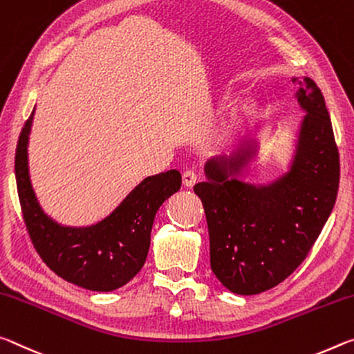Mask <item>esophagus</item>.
<instances>
[{"label":"esophagus","instance_id":"1","mask_svg":"<svg viewBox=\"0 0 354 354\" xmlns=\"http://www.w3.org/2000/svg\"><path fill=\"white\" fill-rule=\"evenodd\" d=\"M196 180H198V174H196L194 171H185L183 176H182V182L185 187H193V185L196 183Z\"/></svg>","mask_w":354,"mask_h":354}]
</instances>
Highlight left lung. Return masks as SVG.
Segmentation results:
<instances>
[{"mask_svg":"<svg viewBox=\"0 0 354 354\" xmlns=\"http://www.w3.org/2000/svg\"><path fill=\"white\" fill-rule=\"evenodd\" d=\"M297 98L301 124L290 171L270 187L236 180L252 146L205 165L207 182L194 187L210 235V266L225 288L256 295L287 279L317 241L337 198L340 161L322 91L304 78Z\"/></svg>","mask_w":354,"mask_h":354,"instance_id":"1","label":"left lung"}]
</instances>
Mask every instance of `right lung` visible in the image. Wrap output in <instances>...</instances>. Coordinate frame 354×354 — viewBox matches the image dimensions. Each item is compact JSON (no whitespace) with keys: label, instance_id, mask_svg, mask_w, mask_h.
Listing matches in <instances>:
<instances>
[{"label":"right lung","instance_id":"obj_1","mask_svg":"<svg viewBox=\"0 0 354 354\" xmlns=\"http://www.w3.org/2000/svg\"><path fill=\"white\" fill-rule=\"evenodd\" d=\"M32 115L34 109L17 142L15 178L34 248L51 271L75 286L94 292L125 286L146 262L155 215L180 189V172L171 169L144 178L111 215L91 227H66L45 215L30 180L28 136Z\"/></svg>","mask_w":354,"mask_h":354}]
</instances>
